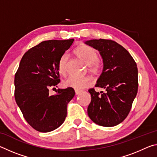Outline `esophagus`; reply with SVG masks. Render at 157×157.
Segmentation results:
<instances>
[{"label": "esophagus", "mask_w": 157, "mask_h": 157, "mask_svg": "<svg viewBox=\"0 0 157 157\" xmlns=\"http://www.w3.org/2000/svg\"><path fill=\"white\" fill-rule=\"evenodd\" d=\"M81 93H82V91H77V90H75V95H76L80 94Z\"/></svg>", "instance_id": "esophagus-1"}]
</instances>
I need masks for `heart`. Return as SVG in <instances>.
Here are the masks:
<instances>
[{"instance_id": "1", "label": "heart", "mask_w": 157, "mask_h": 157, "mask_svg": "<svg viewBox=\"0 0 157 157\" xmlns=\"http://www.w3.org/2000/svg\"><path fill=\"white\" fill-rule=\"evenodd\" d=\"M75 55L84 63L88 65L89 72L93 75H98L101 71V63L98 59V53L94 48L88 45L82 44L75 48ZM68 60V55L64 53L59 58L58 62V71L60 74L65 75L66 65ZM63 86L66 88H71L77 91H80L88 88L93 84V79L90 77L75 78L69 77L63 81Z\"/></svg>"}]
</instances>
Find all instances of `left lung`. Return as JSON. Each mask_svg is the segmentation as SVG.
<instances>
[{"instance_id":"left-lung-1","label":"left lung","mask_w":157,"mask_h":157,"mask_svg":"<svg viewBox=\"0 0 157 157\" xmlns=\"http://www.w3.org/2000/svg\"><path fill=\"white\" fill-rule=\"evenodd\" d=\"M85 44L98 50L103 59V71L95 87L106 92L89 90L91 101L87 112L95 124L113 127L128 116L138 92V68L129 52L109 39H93Z\"/></svg>"}]
</instances>
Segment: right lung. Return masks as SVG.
Segmentation results:
<instances>
[{"label": "right lung", "mask_w": 157, "mask_h": 157, "mask_svg": "<svg viewBox=\"0 0 157 157\" xmlns=\"http://www.w3.org/2000/svg\"><path fill=\"white\" fill-rule=\"evenodd\" d=\"M73 41H42L29 49L21 60L14 78L15 100L25 121L36 131L51 132L65 121L67 105L75 91L58 89L56 95H50L49 89L60 82L58 62Z\"/></svg>", "instance_id": "right-lung-1"}]
</instances>
